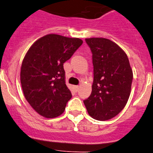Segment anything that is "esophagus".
<instances>
[{
  "label": "esophagus",
  "mask_w": 153,
  "mask_h": 153,
  "mask_svg": "<svg viewBox=\"0 0 153 153\" xmlns=\"http://www.w3.org/2000/svg\"><path fill=\"white\" fill-rule=\"evenodd\" d=\"M79 87H80V86H74V91H79Z\"/></svg>",
  "instance_id": "esophagus-1"
}]
</instances>
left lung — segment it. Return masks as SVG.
Wrapping results in <instances>:
<instances>
[{
    "mask_svg": "<svg viewBox=\"0 0 153 153\" xmlns=\"http://www.w3.org/2000/svg\"><path fill=\"white\" fill-rule=\"evenodd\" d=\"M94 65L91 96L84 100L89 115L106 121L117 116L126 106L131 93L133 71L126 52L105 38H88Z\"/></svg>",
    "mask_w": 153,
    "mask_h": 153,
    "instance_id": "obj_1",
    "label": "left lung"
}]
</instances>
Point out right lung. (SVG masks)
Returning a JSON list of instances; mask_svg holds the SVG:
<instances>
[{
  "label": "right lung",
  "mask_w": 153,
  "mask_h": 153,
  "mask_svg": "<svg viewBox=\"0 0 153 153\" xmlns=\"http://www.w3.org/2000/svg\"><path fill=\"white\" fill-rule=\"evenodd\" d=\"M83 41L48 34L30 47L23 59L20 82L26 100L41 116L54 118L64 112L71 98L66 85L63 63Z\"/></svg>",
  "instance_id": "obj_1"
}]
</instances>
